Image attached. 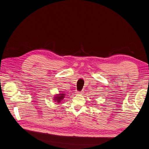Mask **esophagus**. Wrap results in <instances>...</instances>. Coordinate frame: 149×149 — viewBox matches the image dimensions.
I'll list each match as a JSON object with an SVG mask.
<instances>
[{"label": "esophagus", "instance_id": "34e87169", "mask_svg": "<svg viewBox=\"0 0 149 149\" xmlns=\"http://www.w3.org/2000/svg\"><path fill=\"white\" fill-rule=\"evenodd\" d=\"M83 91H78L77 92V94H78V95H81V94H83Z\"/></svg>", "mask_w": 149, "mask_h": 149}]
</instances>
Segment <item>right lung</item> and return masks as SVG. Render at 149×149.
Wrapping results in <instances>:
<instances>
[{"label": "right lung", "instance_id": "obj_1", "mask_svg": "<svg viewBox=\"0 0 149 149\" xmlns=\"http://www.w3.org/2000/svg\"><path fill=\"white\" fill-rule=\"evenodd\" d=\"M66 94L65 93H63V92H61L60 91V93L59 94H56L55 95V96L53 97V100L55 101V103H60L61 102L63 101L64 97H65Z\"/></svg>", "mask_w": 149, "mask_h": 149}]
</instances>
